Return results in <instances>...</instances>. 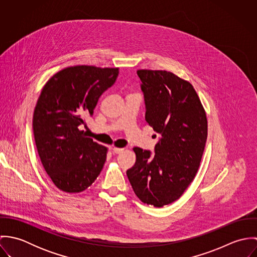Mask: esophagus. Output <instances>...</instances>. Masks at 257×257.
<instances>
[{
	"label": "esophagus",
	"mask_w": 257,
	"mask_h": 257,
	"mask_svg": "<svg viewBox=\"0 0 257 257\" xmlns=\"http://www.w3.org/2000/svg\"><path fill=\"white\" fill-rule=\"evenodd\" d=\"M110 149H111L112 153H115V154H118L123 151V148H117V147H111Z\"/></svg>",
	"instance_id": "34e87169"
}]
</instances>
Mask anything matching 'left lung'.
Segmentation results:
<instances>
[{"label": "left lung", "instance_id": "left-lung-1", "mask_svg": "<svg viewBox=\"0 0 257 257\" xmlns=\"http://www.w3.org/2000/svg\"><path fill=\"white\" fill-rule=\"evenodd\" d=\"M146 120L160 135L149 150L135 147V165L126 171L139 199L160 208L178 200L199 169L208 136L205 110L193 86L163 70H138Z\"/></svg>", "mask_w": 257, "mask_h": 257}]
</instances>
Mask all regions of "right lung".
Segmentation results:
<instances>
[{"instance_id":"right-lung-1","label":"right lung","mask_w":257,"mask_h":257,"mask_svg":"<svg viewBox=\"0 0 257 257\" xmlns=\"http://www.w3.org/2000/svg\"><path fill=\"white\" fill-rule=\"evenodd\" d=\"M117 75L118 68L68 67L53 75L41 91L33 118L36 146L46 173L61 191L86 190L103 169L107 147L80 127Z\"/></svg>"}]
</instances>
